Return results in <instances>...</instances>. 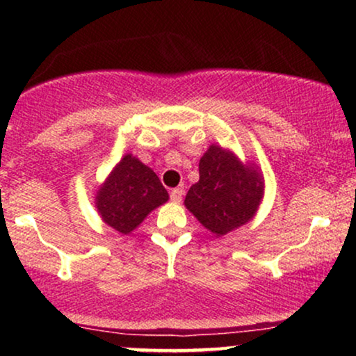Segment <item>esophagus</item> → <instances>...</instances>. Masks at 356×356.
Here are the masks:
<instances>
[{"instance_id":"1","label":"esophagus","mask_w":356,"mask_h":356,"mask_svg":"<svg viewBox=\"0 0 356 356\" xmlns=\"http://www.w3.org/2000/svg\"><path fill=\"white\" fill-rule=\"evenodd\" d=\"M182 195H184V189L182 187H175V189L170 191V201L179 204L182 201Z\"/></svg>"}]
</instances>
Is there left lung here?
I'll return each mask as SVG.
<instances>
[{
	"label": "left lung",
	"mask_w": 356,
	"mask_h": 356,
	"mask_svg": "<svg viewBox=\"0 0 356 356\" xmlns=\"http://www.w3.org/2000/svg\"><path fill=\"white\" fill-rule=\"evenodd\" d=\"M264 195L256 164H244L232 150L212 144L199 162V181L186 195V207L216 238L248 224Z\"/></svg>",
	"instance_id": "1"
}]
</instances>
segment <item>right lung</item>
<instances>
[{"label": "right lung", "instance_id": "add662e5", "mask_svg": "<svg viewBox=\"0 0 356 356\" xmlns=\"http://www.w3.org/2000/svg\"><path fill=\"white\" fill-rule=\"evenodd\" d=\"M167 201L169 194L157 174L132 154L122 157L95 194V207L102 220L125 236Z\"/></svg>", "mask_w": 356, "mask_h": 356}]
</instances>
